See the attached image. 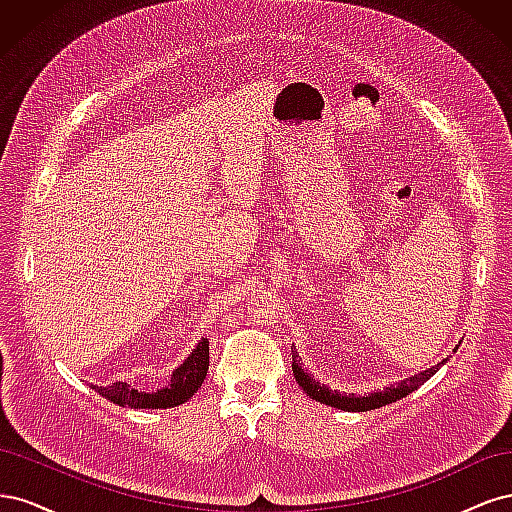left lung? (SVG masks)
I'll return each instance as SVG.
<instances>
[{
    "label": "left lung",
    "mask_w": 512,
    "mask_h": 512,
    "mask_svg": "<svg viewBox=\"0 0 512 512\" xmlns=\"http://www.w3.org/2000/svg\"><path fill=\"white\" fill-rule=\"evenodd\" d=\"M457 348L453 352H457ZM446 361L448 359H442L438 365H433V367L421 371V374H414L412 378H406V380H401L397 384L386 386V389H382V391H374V393H367V395L339 393V391H331V386H327V384H320L312 374H309V371H305L301 367L297 350H292V374H294V380L299 382L301 389L314 401H320V404H324V406H331V408L344 410V412H369V410H376V408H382V406H389V404H393V401L404 399L406 395L416 391L418 386H421L423 382H427L433 374H436V371Z\"/></svg>",
    "instance_id": "left-lung-1"
}]
</instances>
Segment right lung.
<instances>
[{"mask_svg": "<svg viewBox=\"0 0 512 512\" xmlns=\"http://www.w3.org/2000/svg\"><path fill=\"white\" fill-rule=\"evenodd\" d=\"M209 371V339L203 337L196 344V348L190 352L173 374L166 386L158 391H138L132 389L128 382H113L111 386H96L91 384V389L100 393L104 399L113 401L123 408H175L188 401L200 386L205 382V376Z\"/></svg>", "mask_w": 512, "mask_h": 512, "instance_id": "obj_1", "label": "right lung"}]
</instances>
